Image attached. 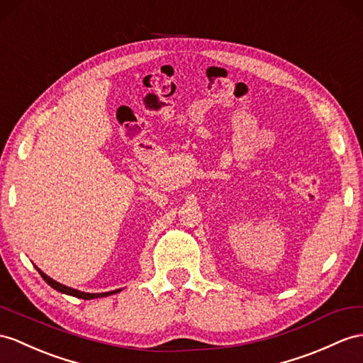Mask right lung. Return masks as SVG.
I'll return each instance as SVG.
<instances>
[{"label": "right lung", "instance_id": "1", "mask_svg": "<svg viewBox=\"0 0 363 363\" xmlns=\"http://www.w3.org/2000/svg\"><path fill=\"white\" fill-rule=\"evenodd\" d=\"M37 268V267H35ZM37 271L40 272V276L44 279V281H46L48 285H50L54 289L60 291V293L63 294H67V296H74V297H78V298H84V300H91V298H99V297H108V296H112V294H117L120 293L121 289H115V291H109V293H96V294H91V293H83V291H78V289H74V288H69L66 285H61L58 284V281H55L54 279H50L49 276H46L41 269L37 268Z\"/></svg>", "mask_w": 363, "mask_h": 363}]
</instances>
